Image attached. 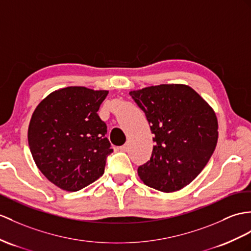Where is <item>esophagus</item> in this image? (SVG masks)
Masks as SVG:
<instances>
[{
	"mask_svg": "<svg viewBox=\"0 0 251 251\" xmlns=\"http://www.w3.org/2000/svg\"><path fill=\"white\" fill-rule=\"evenodd\" d=\"M119 149H120V151L126 152V151H127V149H129V146H127V144H126V145H124V146L119 147Z\"/></svg>",
	"mask_w": 251,
	"mask_h": 251,
	"instance_id": "obj_1",
	"label": "esophagus"
}]
</instances>
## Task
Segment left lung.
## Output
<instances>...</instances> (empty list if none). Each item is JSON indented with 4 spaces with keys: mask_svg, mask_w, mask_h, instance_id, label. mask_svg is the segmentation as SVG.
Segmentation results:
<instances>
[{
    "mask_svg": "<svg viewBox=\"0 0 251 251\" xmlns=\"http://www.w3.org/2000/svg\"><path fill=\"white\" fill-rule=\"evenodd\" d=\"M154 134L150 161L139 166V178L164 193L179 191L202 172L218 138L212 107L183 84H162L130 91Z\"/></svg>",
    "mask_w": 251,
    "mask_h": 251,
    "instance_id": "8db88e82",
    "label": "left lung"
}]
</instances>
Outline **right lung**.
I'll return each mask as SVG.
<instances>
[{
    "instance_id": "right-lung-1",
    "label": "right lung",
    "mask_w": 251,
    "mask_h": 251,
    "mask_svg": "<svg viewBox=\"0 0 251 251\" xmlns=\"http://www.w3.org/2000/svg\"><path fill=\"white\" fill-rule=\"evenodd\" d=\"M107 94L66 87L53 91L34 111L27 132L30 153L40 172L59 188L79 191L104 173L113 149L97 112Z\"/></svg>"
}]
</instances>
